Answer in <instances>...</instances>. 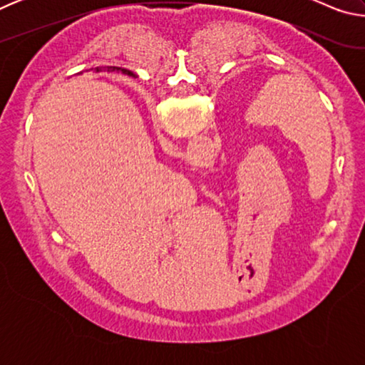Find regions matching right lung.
Returning <instances> with one entry per match:
<instances>
[{
  "label": "right lung",
  "instance_id": "1",
  "mask_svg": "<svg viewBox=\"0 0 365 365\" xmlns=\"http://www.w3.org/2000/svg\"><path fill=\"white\" fill-rule=\"evenodd\" d=\"M103 71H106V72H123V73H127V76H133V73L130 72V71H127V69H122V67H115V66H109V67H96L95 69V72H103Z\"/></svg>",
  "mask_w": 365,
  "mask_h": 365
}]
</instances>
